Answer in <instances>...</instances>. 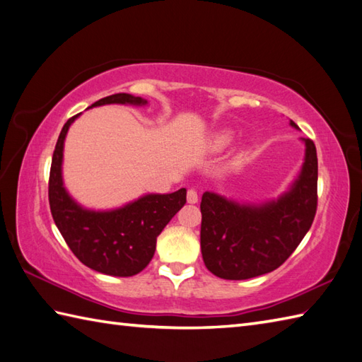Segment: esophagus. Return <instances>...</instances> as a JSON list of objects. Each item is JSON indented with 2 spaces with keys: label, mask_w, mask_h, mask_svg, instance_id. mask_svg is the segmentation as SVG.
I'll return each mask as SVG.
<instances>
[{
  "label": "esophagus",
  "mask_w": 362,
  "mask_h": 362,
  "mask_svg": "<svg viewBox=\"0 0 362 362\" xmlns=\"http://www.w3.org/2000/svg\"><path fill=\"white\" fill-rule=\"evenodd\" d=\"M187 199H188V202H189V204H196V202L199 201V194H197V191H196L194 188H189V189H188V193H187Z\"/></svg>",
  "instance_id": "34e87169"
}]
</instances>
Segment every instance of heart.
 <instances>
[{
  "mask_svg": "<svg viewBox=\"0 0 362 362\" xmlns=\"http://www.w3.org/2000/svg\"><path fill=\"white\" fill-rule=\"evenodd\" d=\"M232 134H228V132H224V134H218L216 136L213 138L211 140V148L214 149V151H221V149H226L227 146L232 143Z\"/></svg>",
  "mask_w": 362,
  "mask_h": 362,
  "instance_id": "1",
  "label": "heart"
}]
</instances>
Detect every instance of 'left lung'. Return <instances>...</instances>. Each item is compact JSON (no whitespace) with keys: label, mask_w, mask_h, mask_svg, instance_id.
<instances>
[{"label":"left lung","mask_w":362,"mask_h":362,"mask_svg":"<svg viewBox=\"0 0 362 362\" xmlns=\"http://www.w3.org/2000/svg\"><path fill=\"white\" fill-rule=\"evenodd\" d=\"M291 126L297 127L294 121ZM306 152L298 179L279 201L240 205L206 191L202 196L201 250L206 269L224 280H247L275 271L297 249L317 210V152Z\"/></svg>","instance_id":"8db88e82"}]
</instances>
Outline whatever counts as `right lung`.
Segmentation results:
<instances>
[{"label":"right lung","instance_id":"right-lung-1","mask_svg":"<svg viewBox=\"0 0 362 362\" xmlns=\"http://www.w3.org/2000/svg\"><path fill=\"white\" fill-rule=\"evenodd\" d=\"M148 101L127 93L99 99L104 104L144 105ZM65 122L52 153L48 197L52 219L65 243L81 263L96 272L113 276H132L149 264L157 236L174 214L187 204V189L171 194H146L135 202L110 211H91L76 204L64 188V141L71 122Z\"/></svg>","mask_w":362,"mask_h":362}]
</instances>
